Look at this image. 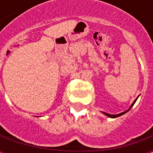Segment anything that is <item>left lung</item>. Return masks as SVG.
Listing matches in <instances>:
<instances>
[{
	"label": "left lung",
	"instance_id": "left-lung-1",
	"mask_svg": "<svg viewBox=\"0 0 153 153\" xmlns=\"http://www.w3.org/2000/svg\"><path fill=\"white\" fill-rule=\"evenodd\" d=\"M138 97H137V98H136V99H135L134 101V102L132 103V105H131V106H130V107H129V109L127 110L126 111H124V112L120 113V114H117V115H111V114H108V113H106V112H102V113H103V114H104V115H106V116H108V117H110V118H116V117H119V116H120V115H124V114H125V113H126V112H128V111H129V110L131 109L132 106H134V103L136 102V101H137V99H138Z\"/></svg>",
	"mask_w": 153,
	"mask_h": 153
}]
</instances>
